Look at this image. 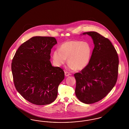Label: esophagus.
I'll return each mask as SVG.
<instances>
[{
    "mask_svg": "<svg viewBox=\"0 0 129 129\" xmlns=\"http://www.w3.org/2000/svg\"><path fill=\"white\" fill-rule=\"evenodd\" d=\"M65 76H66V77H69V76H70L71 74H70V73H69V72H67V71H65Z\"/></svg>",
    "mask_w": 129,
    "mask_h": 129,
    "instance_id": "obj_1",
    "label": "esophagus"
}]
</instances>
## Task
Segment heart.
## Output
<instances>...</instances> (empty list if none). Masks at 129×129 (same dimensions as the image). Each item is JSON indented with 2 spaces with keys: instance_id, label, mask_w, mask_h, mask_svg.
<instances>
[{
  "instance_id": "obj_1",
  "label": "heart",
  "mask_w": 129,
  "mask_h": 129,
  "mask_svg": "<svg viewBox=\"0 0 129 129\" xmlns=\"http://www.w3.org/2000/svg\"><path fill=\"white\" fill-rule=\"evenodd\" d=\"M92 48L86 42L69 41L63 43L60 49H57L53 54V59L56 65L60 66L66 61L69 63L71 70H81L90 62Z\"/></svg>"
}]
</instances>
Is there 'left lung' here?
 <instances>
[{"instance_id":"obj_1","label":"left lung","mask_w":129,"mask_h":129,"mask_svg":"<svg viewBox=\"0 0 129 129\" xmlns=\"http://www.w3.org/2000/svg\"><path fill=\"white\" fill-rule=\"evenodd\" d=\"M83 35L91 37L94 47L88 65L74 74L75 94L80 101L91 104L105 98L115 86L119 58L109 39L95 31L84 33Z\"/></svg>"}]
</instances>
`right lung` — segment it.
Instances as JSON below:
<instances>
[{"label": "right lung", "instance_id": "add662e5", "mask_svg": "<svg viewBox=\"0 0 129 129\" xmlns=\"http://www.w3.org/2000/svg\"><path fill=\"white\" fill-rule=\"evenodd\" d=\"M57 43L54 37L35 36L23 43L11 64L16 89L25 99L36 105L51 104L57 96L64 72L52 66L51 49Z\"/></svg>", "mask_w": 129, "mask_h": 129}]
</instances>
